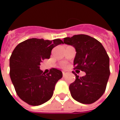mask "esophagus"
I'll return each mask as SVG.
<instances>
[{
  "mask_svg": "<svg viewBox=\"0 0 120 120\" xmlns=\"http://www.w3.org/2000/svg\"><path fill=\"white\" fill-rule=\"evenodd\" d=\"M67 72H65V71H63V77H65L66 75H67Z\"/></svg>",
  "mask_w": 120,
  "mask_h": 120,
  "instance_id": "1",
  "label": "esophagus"
}]
</instances>
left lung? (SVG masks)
I'll return each instance as SVG.
<instances>
[{
    "label": "left lung",
    "mask_w": 120,
    "mask_h": 120,
    "mask_svg": "<svg viewBox=\"0 0 120 120\" xmlns=\"http://www.w3.org/2000/svg\"><path fill=\"white\" fill-rule=\"evenodd\" d=\"M63 43L73 46L76 50L74 69L85 72L69 85L73 98L81 104L94 103L104 94L108 81L109 58L101 43L89 35H76L64 38Z\"/></svg>",
    "instance_id": "obj_1"
}]
</instances>
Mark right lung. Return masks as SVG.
<instances>
[{"label":"right lung","instance_id":"add662e5","mask_svg":"<svg viewBox=\"0 0 120 120\" xmlns=\"http://www.w3.org/2000/svg\"><path fill=\"white\" fill-rule=\"evenodd\" d=\"M63 44L59 39L53 41L29 39L19 43L10 57V77L16 94L30 105H39L51 99L56 83L62 72L51 68L45 74L39 69L41 63L49 59L51 51Z\"/></svg>","mask_w":120,"mask_h":120}]
</instances>
